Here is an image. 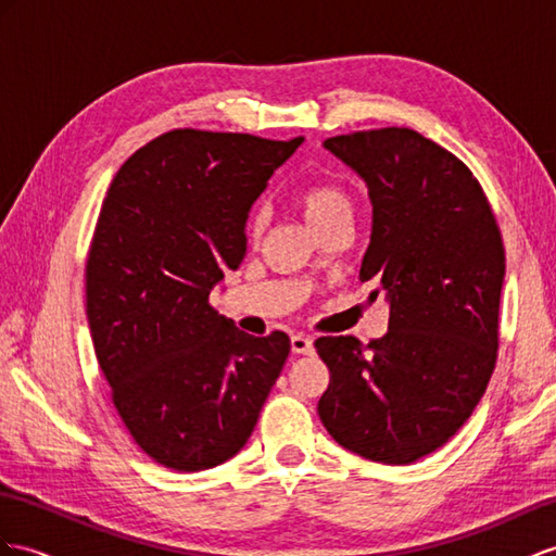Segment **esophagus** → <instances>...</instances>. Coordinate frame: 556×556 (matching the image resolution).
Returning <instances> with one entry per match:
<instances>
[{
	"instance_id": "esophagus-1",
	"label": "esophagus",
	"mask_w": 556,
	"mask_h": 556,
	"mask_svg": "<svg viewBox=\"0 0 556 556\" xmlns=\"http://www.w3.org/2000/svg\"><path fill=\"white\" fill-rule=\"evenodd\" d=\"M291 350L293 354H312L315 352V340L305 333H295L291 336Z\"/></svg>"
}]
</instances>
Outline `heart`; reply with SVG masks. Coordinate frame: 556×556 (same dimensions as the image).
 Segmentation results:
<instances>
[{
	"label": "heart",
	"instance_id": "heart-1",
	"mask_svg": "<svg viewBox=\"0 0 556 556\" xmlns=\"http://www.w3.org/2000/svg\"><path fill=\"white\" fill-rule=\"evenodd\" d=\"M295 204L301 208L307 225L321 235L333 225L352 220V197L340 182L315 180L295 194ZM261 227V218L253 216L249 223V232L255 235Z\"/></svg>",
	"mask_w": 556,
	"mask_h": 556
}]
</instances>
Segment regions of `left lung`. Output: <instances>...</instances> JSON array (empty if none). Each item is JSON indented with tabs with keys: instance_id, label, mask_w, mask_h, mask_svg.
Segmentation results:
<instances>
[{
	"instance_id": "1",
	"label": "left lung",
	"mask_w": 556,
	"mask_h": 556,
	"mask_svg": "<svg viewBox=\"0 0 556 556\" xmlns=\"http://www.w3.org/2000/svg\"><path fill=\"white\" fill-rule=\"evenodd\" d=\"M324 148L368 188L374 223L359 279L380 283L390 324L368 345L317 340L331 371L317 410L343 448L408 465L444 446L486 392L503 237L472 170L414 129L336 136Z\"/></svg>"
}]
</instances>
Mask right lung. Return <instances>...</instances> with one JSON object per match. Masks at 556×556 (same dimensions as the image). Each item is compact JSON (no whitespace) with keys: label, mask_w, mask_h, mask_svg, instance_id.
Returning <instances> with one entry per match:
<instances>
[{"label":"right lung","mask_w":556,"mask_h":556,"mask_svg":"<svg viewBox=\"0 0 556 556\" xmlns=\"http://www.w3.org/2000/svg\"><path fill=\"white\" fill-rule=\"evenodd\" d=\"M303 138L176 129L122 164L87 261V317L112 402L154 463L199 472L247 444L291 352L208 305L247 218Z\"/></svg>","instance_id":"right-lung-1"}]
</instances>
